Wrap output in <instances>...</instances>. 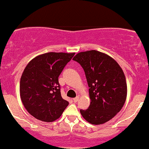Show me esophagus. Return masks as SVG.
Returning a JSON list of instances; mask_svg holds the SVG:
<instances>
[{
  "label": "esophagus",
  "instance_id": "1",
  "mask_svg": "<svg viewBox=\"0 0 149 149\" xmlns=\"http://www.w3.org/2000/svg\"><path fill=\"white\" fill-rule=\"evenodd\" d=\"M79 101V96H77L76 98H73V101H74V103H76V102H77V101Z\"/></svg>",
  "mask_w": 149,
  "mask_h": 149
}]
</instances>
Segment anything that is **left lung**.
Wrapping results in <instances>:
<instances>
[{"mask_svg":"<svg viewBox=\"0 0 149 149\" xmlns=\"http://www.w3.org/2000/svg\"><path fill=\"white\" fill-rule=\"evenodd\" d=\"M73 60L85 71L91 104L80 109L82 117L93 125H101L113 118L124 106L127 98L126 79L118 63L100 51L78 53Z\"/></svg>","mask_w":149,"mask_h":149,"instance_id":"1","label":"left lung"}]
</instances>
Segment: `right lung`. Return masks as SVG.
Returning a JSON list of instances; mask_svg holds the SVG:
<instances>
[{"label":"right lung","mask_w":149,"mask_h":149,"mask_svg":"<svg viewBox=\"0 0 149 149\" xmlns=\"http://www.w3.org/2000/svg\"><path fill=\"white\" fill-rule=\"evenodd\" d=\"M74 54L46 53L26 66L20 79V97L26 111L35 118L54 122L69 105L61 97L58 77Z\"/></svg>","instance_id":"right-lung-1"}]
</instances>
